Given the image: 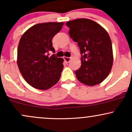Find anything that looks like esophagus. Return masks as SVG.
Segmentation results:
<instances>
[{"label": "esophagus", "instance_id": "obj_1", "mask_svg": "<svg viewBox=\"0 0 132 132\" xmlns=\"http://www.w3.org/2000/svg\"><path fill=\"white\" fill-rule=\"evenodd\" d=\"M64 61H65V62H66V63H69V61H70V60H71V58H70V57H66V56H64Z\"/></svg>", "mask_w": 132, "mask_h": 132}]
</instances>
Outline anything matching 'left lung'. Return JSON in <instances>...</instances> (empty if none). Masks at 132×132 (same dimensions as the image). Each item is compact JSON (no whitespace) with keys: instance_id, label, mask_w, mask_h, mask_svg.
I'll use <instances>...</instances> for the list:
<instances>
[{"instance_id":"1","label":"left lung","mask_w":132,"mask_h":132,"mask_svg":"<svg viewBox=\"0 0 132 132\" xmlns=\"http://www.w3.org/2000/svg\"><path fill=\"white\" fill-rule=\"evenodd\" d=\"M66 24L81 54V66L76 71L78 81L88 86L102 82L110 72L113 62L112 44L107 31L95 21L85 18Z\"/></svg>"}]
</instances>
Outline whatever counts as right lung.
<instances>
[{
	"mask_svg": "<svg viewBox=\"0 0 132 132\" xmlns=\"http://www.w3.org/2000/svg\"><path fill=\"white\" fill-rule=\"evenodd\" d=\"M63 22H47L31 27L20 39L17 63L20 72L32 87L49 89L59 81L63 69V59L55 53L52 39L62 29Z\"/></svg>",
	"mask_w": 132,
	"mask_h": 132,
	"instance_id": "1",
	"label": "right lung"
}]
</instances>
